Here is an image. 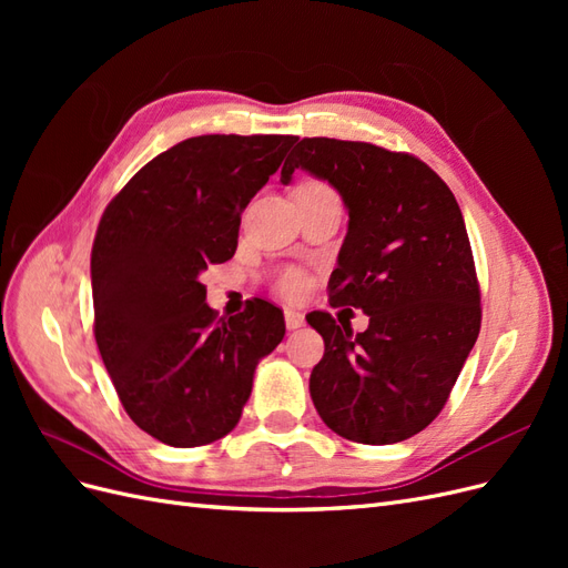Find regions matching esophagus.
I'll return each instance as SVG.
<instances>
[{
	"label": "esophagus",
	"instance_id": "1",
	"mask_svg": "<svg viewBox=\"0 0 568 568\" xmlns=\"http://www.w3.org/2000/svg\"><path fill=\"white\" fill-rule=\"evenodd\" d=\"M284 322L286 329H298V326L305 324V315L298 311H284Z\"/></svg>",
	"mask_w": 568,
	"mask_h": 568
}]
</instances>
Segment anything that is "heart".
I'll return each mask as SVG.
<instances>
[{
	"label": "heart",
	"mask_w": 568,
	"mask_h": 568,
	"mask_svg": "<svg viewBox=\"0 0 568 568\" xmlns=\"http://www.w3.org/2000/svg\"><path fill=\"white\" fill-rule=\"evenodd\" d=\"M305 286H307V280H305V274L301 272V270H284L280 277H277V288L282 291L284 296H301L303 291H305Z\"/></svg>",
	"instance_id": "heart-1"
}]
</instances>
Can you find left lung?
<instances>
[{
  "label": "left lung",
  "mask_w": 568,
  "mask_h": 568,
  "mask_svg": "<svg viewBox=\"0 0 568 568\" xmlns=\"http://www.w3.org/2000/svg\"><path fill=\"white\" fill-rule=\"evenodd\" d=\"M329 182L348 234L329 280L332 305L369 315L353 334L329 313L307 324L324 338L311 395L334 434L367 445L407 440L432 424L480 329V288L455 194L405 151L305 136L282 168Z\"/></svg>",
  "instance_id": "1"
}]
</instances>
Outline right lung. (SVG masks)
I'll list each match as a JSON object with an SVG mask.
<instances>
[{"label":"right lung","mask_w":568,"mask_h":568,"mask_svg":"<svg viewBox=\"0 0 568 568\" xmlns=\"http://www.w3.org/2000/svg\"><path fill=\"white\" fill-rule=\"evenodd\" d=\"M294 134H201L159 153L106 205L92 246L94 338L130 419L173 448L227 436L257 359L284 338L277 305L217 320L201 272L236 251L248 201Z\"/></svg>","instance_id":"1"}]
</instances>
